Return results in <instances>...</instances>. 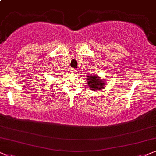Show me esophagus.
I'll list each match as a JSON object with an SVG mask.
<instances>
[{"label":"esophagus","instance_id":"obj_1","mask_svg":"<svg viewBox=\"0 0 156 156\" xmlns=\"http://www.w3.org/2000/svg\"><path fill=\"white\" fill-rule=\"evenodd\" d=\"M71 72H72L73 74H76L77 73H78V70H76V69H75V68H73V69H72Z\"/></svg>","mask_w":156,"mask_h":156}]
</instances>
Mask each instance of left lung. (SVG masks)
<instances>
[{
	"label": "left lung",
	"instance_id": "1",
	"mask_svg": "<svg viewBox=\"0 0 156 156\" xmlns=\"http://www.w3.org/2000/svg\"><path fill=\"white\" fill-rule=\"evenodd\" d=\"M87 80H88V84L89 88L92 90H99L102 89V87L104 86L103 80H101V78H98L97 76H93L91 75L90 76H87Z\"/></svg>",
	"mask_w": 156,
	"mask_h": 156
}]
</instances>
